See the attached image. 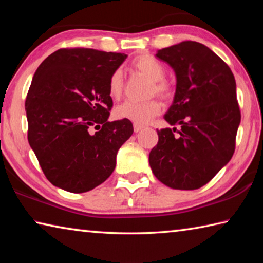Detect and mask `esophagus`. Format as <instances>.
<instances>
[{
  "mask_svg": "<svg viewBox=\"0 0 263 263\" xmlns=\"http://www.w3.org/2000/svg\"><path fill=\"white\" fill-rule=\"evenodd\" d=\"M142 128H144V126L139 125V124H135V125H133V130H135V132H139Z\"/></svg>",
  "mask_w": 263,
  "mask_h": 263,
  "instance_id": "1",
  "label": "esophagus"
}]
</instances>
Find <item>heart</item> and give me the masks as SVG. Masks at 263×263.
I'll list each match as a JSON object with an SVG mask.
<instances>
[{
	"label": "heart",
	"mask_w": 263,
	"mask_h": 263,
	"mask_svg": "<svg viewBox=\"0 0 263 263\" xmlns=\"http://www.w3.org/2000/svg\"><path fill=\"white\" fill-rule=\"evenodd\" d=\"M133 67L140 70L141 73H144L146 77L154 82L152 92H157L163 99H169L172 96L171 87L162 80L164 74H166V70L158 59L148 54L140 55L133 61ZM108 89L109 95L112 99L121 97L123 91V73L121 69L115 70L111 74ZM160 110H161V104L158 100H149L145 102L125 101L115 109V116L118 119H127V121L140 125V124L147 123L151 118L160 112Z\"/></svg>",
	"instance_id": "heart-1"
}]
</instances>
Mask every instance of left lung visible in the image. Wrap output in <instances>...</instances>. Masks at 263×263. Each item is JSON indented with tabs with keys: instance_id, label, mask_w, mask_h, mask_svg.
I'll return each instance as SVG.
<instances>
[{
	"instance_id": "8db88e82",
	"label": "left lung",
	"mask_w": 263,
	"mask_h": 263,
	"mask_svg": "<svg viewBox=\"0 0 263 263\" xmlns=\"http://www.w3.org/2000/svg\"><path fill=\"white\" fill-rule=\"evenodd\" d=\"M155 55L175 73V95L163 118L181 128L157 130L159 141L149 153V166L169 188L198 189L234 153L241 119L234 75L215 52L197 42H182Z\"/></svg>"
}]
</instances>
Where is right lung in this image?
<instances>
[{"label": "right lung", "instance_id": "obj_1", "mask_svg": "<svg viewBox=\"0 0 263 263\" xmlns=\"http://www.w3.org/2000/svg\"><path fill=\"white\" fill-rule=\"evenodd\" d=\"M126 58L62 48L35 70L25 101L28 139L46 179L58 188L86 193L112 174L118 149L133 133L127 119L108 121L109 79Z\"/></svg>", "mask_w": 263, "mask_h": 263}]
</instances>
